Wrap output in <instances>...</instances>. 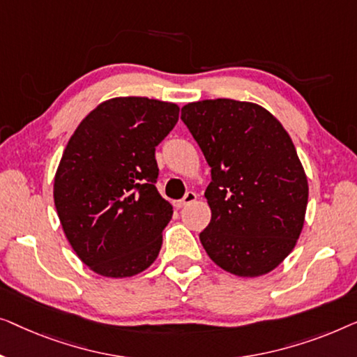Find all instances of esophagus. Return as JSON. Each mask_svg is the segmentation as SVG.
<instances>
[{
    "instance_id": "34e87169",
    "label": "esophagus",
    "mask_w": 357,
    "mask_h": 357,
    "mask_svg": "<svg viewBox=\"0 0 357 357\" xmlns=\"http://www.w3.org/2000/svg\"><path fill=\"white\" fill-rule=\"evenodd\" d=\"M195 199H197V194H195L194 190H188L184 197L178 200V207L183 208V207H185V205H190L192 202H195Z\"/></svg>"
}]
</instances>
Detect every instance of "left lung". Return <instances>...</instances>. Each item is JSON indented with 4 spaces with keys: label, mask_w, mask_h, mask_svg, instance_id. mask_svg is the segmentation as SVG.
Returning a JSON list of instances; mask_svg holds the SVG:
<instances>
[{
    "label": "left lung",
    "mask_w": 357,
    "mask_h": 357,
    "mask_svg": "<svg viewBox=\"0 0 357 357\" xmlns=\"http://www.w3.org/2000/svg\"><path fill=\"white\" fill-rule=\"evenodd\" d=\"M181 119L212 168V220L199 236L208 257L238 277L272 272L294 249L307 207L293 140L267 109L238 100L189 103Z\"/></svg>",
    "instance_id": "left-lung-1"
}]
</instances>
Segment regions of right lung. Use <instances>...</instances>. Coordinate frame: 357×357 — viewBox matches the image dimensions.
Instances as JSON below:
<instances>
[{"label": "right lung", "mask_w": 357, "mask_h": 357, "mask_svg": "<svg viewBox=\"0 0 357 357\" xmlns=\"http://www.w3.org/2000/svg\"><path fill=\"white\" fill-rule=\"evenodd\" d=\"M178 118L174 103L112 98L69 139L54 176V205L69 244L98 275L132 277L157 259L173 207L155 188V147Z\"/></svg>", "instance_id": "1"}]
</instances>
